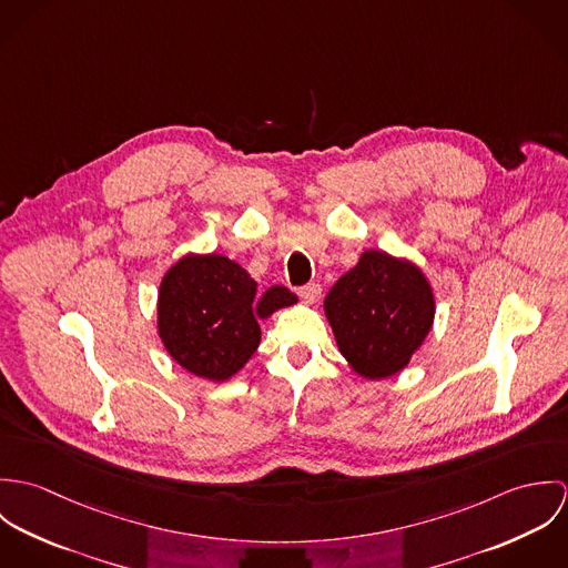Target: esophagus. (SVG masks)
Returning <instances> with one entry per match:
<instances>
[{
	"mask_svg": "<svg viewBox=\"0 0 568 568\" xmlns=\"http://www.w3.org/2000/svg\"><path fill=\"white\" fill-rule=\"evenodd\" d=\"M300 295L306 300V302H317L320 297H322V284H317V282H311V284H306V286H302L300 288Z\"/></svg>",
	"mask_w": 568,
	"mask_h": 568,
	"instance_id": "obj_1",
	"label": "esophagus"
}]
</instances>
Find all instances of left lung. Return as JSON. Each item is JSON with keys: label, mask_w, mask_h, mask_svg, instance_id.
Wrapping results in <instances>:
<instances>
[{"label": "left lung", "mask_w": 568, "mask_h": 568, "mask_svg": "<svg viewBox=\"0 0 568 568\" xmlns=\"http://www.w3.org/2000/svg\"><path fill=\"white\" fill-rule=\"evenodd\" d=\"M336 345L365 378H387L406 367L435 315L422 271L383 251H365L325 297Z\"/></svg>", "instance_id": "obj_1"}]
</instances>
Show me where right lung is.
<instances>
[{"mask_svg": "<svg viewBox=\"0 0 568 568\" xmlns=\"http://www.w3.org/2000/svg\"><path fill=\"white\" fill-rule=\"evenodd\" d=\"M286 286L266 293L241 264L223 255H185L163 277L160 336L187 372L227 381L260 345V317L295 304Z\"/></svg>", "mask_w": 568, "mask_h": 568, "instance_id": "add662e5", "label": "right lung"}]
</instances>
